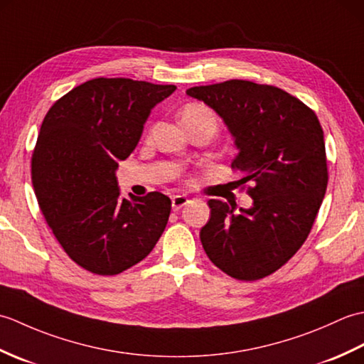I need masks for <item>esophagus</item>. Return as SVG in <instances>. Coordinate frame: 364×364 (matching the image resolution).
I'll return each instance as SVG.
<instances>
[{
  "label": "esophagus",
  "mask_w": 364,
  "mask_h": 364,
  "mask_svg": "<svg viewBox=\"0 0 364 364\" xmlns=\"http://www.w3.org/2000/svg\"><path fill=\"white\" fill-rule=\"evenodd\" d=\"M188 203H189V198L186 196H173L172 197V210L173 211L181 210V208Z\"/></svg>",
  "instance_id": "obj_1"
}]
</instances>
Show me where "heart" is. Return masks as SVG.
<instances>
[{
  "label": "heart",
  "mask_w": 364,
  "mask_h": 364,
  "mask_svg": "<svg viewBox=\"0 0 364 364\" xmlns=\"http://www.w3.org/2000/svg\"><path fill=\"white\" fill-rule=\"evenodd\" d=\"M191 120H210L214 127L218 125L214 114L208 109L206 106L198 105V103L188 105L181 111V122H191Z\"/></svg>",
  "instance_id": "b5f03b06"
}]
</instances>
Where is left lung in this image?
I'll return each instance as SVG.
<instances>
[{
    "mask_svg": "<svg viewBox=\"0 0 364 364\" xmlns=\"http://www.w3.org/2000/svg\"><path fill=\"white\" fill-rule=\"evenodd\" d=\"M211 107L237 149L231 167L250 181V208L210 200L211 219L200 241L215 266L237 280L267 277L294 257L310 235L326 196L323 131L316 114L274 86L231 80L191 87Z\"/></svg>",
    "mask_w": 364,
    "mask_h": 364,
    "instance_id": "left-lung-1",
    "label": "left lung"
}]
</instances>
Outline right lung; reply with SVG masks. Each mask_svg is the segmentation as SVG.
I'll return each instance as SVG.
<instances>
[{
    "label": "right lung",
    "mask_w": 364,
    "mask_h": 364,
    "mask_svg": "<svg viewBox=\"0 0 364 364\" xmlns=\"http://www.w3.org/2000/svg\"><path fill=\"white\" fill-rule=\"evenodd\" d=\"M128 78H95L46 112L31 164L38 206L76 264L115 275L149 255L172 202L161 192L120 198L115 176L142 136L151 109L175 92Z\"/></svg>",
    "instance_id": "right-lung-1"
}]
</instances>
